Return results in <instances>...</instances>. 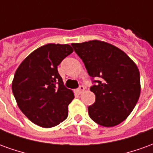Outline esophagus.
<instances>
[{"instance_id": "esophagus-1", "label": "esophagus", "mask_w": 153, "mask_h": 153, "mask_svg": "<svg viewBox=\"0 0 153 153\" xmlns=\"http://www.w3.org/2000/svg\"><path fill=\"white\" fill-rule=\"evenodd\" d=\"M84 89H85V88H84V87H83V86H80L79 88H78V89L76 90V92L78 93H79V94H80V93H83V91H84Z\"/></svg>"}]
</instances>
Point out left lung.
<instances>
[{
	"label": "left lung",
	"instance_id": "1",
	"mask_svg": "<svg viewBox=\"0 0 153 153\" xmlns=\"http://www.w3.org/2000/svg\"><path fill=\"white\" fill-rule=\"evenodd\" d=\"M88 73L97 85L90 91L96 101L88 107L90 118L97 124L113 127L128 117L140 96V74L136 64L114 45L93 40L72 43Z\"/></svg>",
	"mask_w": 153,
	"mask_h": 153
}]
</instances>
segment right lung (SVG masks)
Instances as JSON below:
<instances>
[{"label":"right lung","mask_w":153,"mask_h":153,"mask_svg":"<svg viewBox=\"0 0 153 153\" xmlns=\"http://www.w3.org/2000/svg\"><path fill=\"white\" fill-rule=\"evenodd\" d=\"M73 51L69 44H46L29 54L15 71L12 92L19 108L35 125L51 128L67 118L74 95L65 87L57 66Z\"/></svg>","instance_id":"right-lung-1"}]
</instances>
